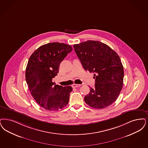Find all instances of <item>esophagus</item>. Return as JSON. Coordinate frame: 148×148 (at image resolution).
<instances>
[{
	"label": "esophagus",
	"instance_id": "obj_1",
	"mask_svg": "<svg viewBox=\"0 0 148 148\" xmlns=\"http://www.w3.org/2000/svg\"><path fill=\"white\" fill-rule=\"evenodd\" d=\"M82 85L81 84H74L73 85H72V87L73 88H77V87H79L80 86Z\"/></svg>",
	"mask_w": 148,
	"mask_h": 148
}]
</instances>
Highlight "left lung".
<instances>
[{
	"label": "left lung",
	"instance_id": "left-lung-1",
	"mask_svg": "<svg viewBox=\"0 0 148 148\" xmlns=\"http://www.w3.org/2000/svg\"><path fill=\"white\" fill-rule=\"evenodd\" d=\"M73 47L84 69L94 73V88L84 101L89 106L102 109L117 99L123 84L124 70L117 53L106 44L89 40Z\"/></svg>",
	"mask_w": 148,
	"mask_h": 148
}]
</instances>
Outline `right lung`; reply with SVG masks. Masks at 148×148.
Returning a JSON list of instances; mask_svg holds the SVG:
<instances>
[{
	"mask_svg": "<svg viewBox=\"0 0 148 148\" xmlns=\"http://www.w3.org/2000/svg\"><path fill=\"white\" fill-rule=\"evenodd\" d=\"M72 50L69 45L49 43L37 48L29 59L25 72L28 88L37 103L47 110L58 111L68 103L71 86L56 85L52 79L59 73L60 63Z\"/></svg>",
	"mask_w": 148,
	"mask_h": 148,
	"instance_id": "add662e5",
	"label": "right lung"
}]
</instances>
